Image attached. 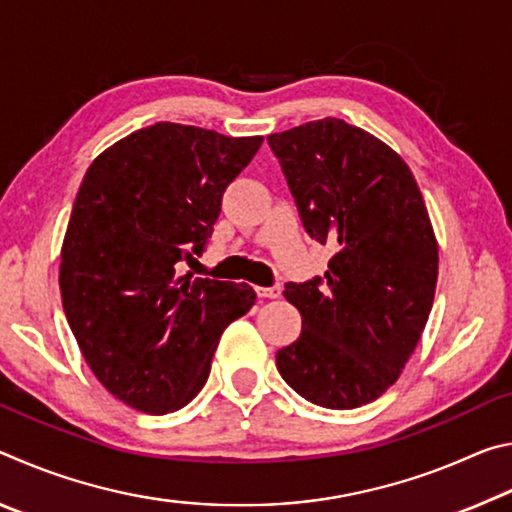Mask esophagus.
I'll list each match as a JSON object with an SVG mask.
<instances>
[{
  "instance_id": "34e87169",
  "label": "esophagus",
  "mask_w": 512,
  "mask_h": 512,
  "mask_svg": "<svg viewBox=\"0 0 512 512\" xmlns=\"http://www.w3.org/2000/svg\"><path fill=\"white\" fill-rule=\"evenodd\" d=\"M255 291H257V296H259V298H268V300H273V298H280L282 287H280V284H273V287H257Z\"/></svg>"
}]
</instances>
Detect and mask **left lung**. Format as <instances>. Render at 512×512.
<instances>
[{
	"mask_svg": "<svg viewBox=\"0 0 512 512\" xmlns=\"http://www.w3.org/2000/svg\"><path fill=\"white\" fill-rule=\"evenodd\" d=\"M307 235L332 244L323 277L289 282L298 341L282 379L311 404L357 409L400 377L427 325L438 246L411 169L377 137L318 119L268 135Z\"/></svg>",
	"mask_w": 512,
	"mask_h": 512,
	"instance_id": "8db88e82",
	"label": "left lung"
}]
</instances>
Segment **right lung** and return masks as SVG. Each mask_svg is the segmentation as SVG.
I'll return each instance as SVG.
<instances>
[{"mask_svg":"<svg viewBox=\"0 0 512 512\" xmlns=\"http://www.w3.org/2000/svg\"><path fill=\"white\" fill-rule=\"evenodd\" d=\"M262 142L158 121L85 173L60 255L63 309L94 375L137 411L192 402L223 329L255 305L248 284L178 273Z\"/></svg>","mask_w":512,"mask_h":512,"instance_id":"obj_1","label":"right lung"}]
</instances>
